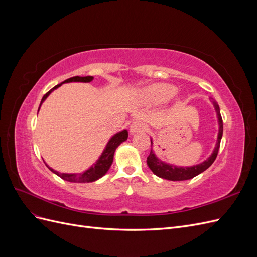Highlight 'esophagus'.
<instances>
[{
	"label": "esophagus",
	"instance_id": "34e87169",
	"mask_svg": "<svg viewBox=\"0 0 257 257\" xmlns=\"http://www.w3.org/2000/svg\"><path fill=\"white\" fill-rule=\"evenodd\" d=\"M148 130V125L146 123L142 122V121H136L134 122L133 124H132L131 127H130V132L131 134H134L136 133V132H144V131H147Z\"/></svg>",
	"mask_w": 257,
	"mask_h": 257
}]
</instances>
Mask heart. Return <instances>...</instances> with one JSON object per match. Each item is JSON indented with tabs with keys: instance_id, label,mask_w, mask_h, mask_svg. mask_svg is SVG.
Segmentation results:
<instances>
[{
	"instance_id": "obj_1",
	"label": "heart",
	"mask_w": 257,
	"mask_h": 257,
	"mask_svg": "<svg viewBox=\"0 0 257 257\" xmlns=\"http://www.w3.org/2000/svg\"><path fill=\"white\" fill-rule=\"evenodd\" d=\"M176 93L177 89L174 85L168 83H157L147 88L143 93L142 98L147 104L155 105L167 102Z\"/></svg>"
}]
</instances>
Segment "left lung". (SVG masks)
<instances>
[{
    "instance_id": "left-lung-1",
    "label": "left lung",
    "mask_w": 257,
    "mask_h": 257,
    "mask_svg": "<svg viewBox=\"0 0 257 257\" xmlns=\"http://www.w3.org/2000/svg\"><path fill=\"white\" fill-rule=\"evenodd\" d=\"M213 105L215 107L217 118H219L220 130H219V136H217L216 147H215L213 153L211 154V157H210L204 163H201V164L196 165V166L176 167L173 165H167V164H165V163L161 162L157 157H155L154 153L151 150L150 155L147 159V164L152 170L153 174H155L160 178L167 179V180L182 181V180H189V179L196 177L197 175L205 172L207 168H209L212 165V163L215 161V159L217 157V153H219L220 144H221V139H222V135H223V120H222L221 112H220V107H219V104H217L214 99H213ZM151 144H152V141H151Z\"/></svg>"
}]
</instances>
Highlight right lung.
<instances>
[{
	"label": "right lung",
	"instance_id": "obj_1",
	"mask_svg": "<svg viewBox=\"0 0 257 257\" xmlns=\"http://www.w3.org/2000/svg\"><path fill=\"white\" fill-rule=\"evenodd\" d=\"M92 79H93L92 76H85V77L75 76V77H72V78H68V79L64 80L63 82L57 84L56 87H53L50 91H48L47 93H46V94L42 98L41 105H42V103L44 102V100L47 98V96L50 94L51 91L59 88L62 83L73 82V81L90 82V81H92ZM41 105H40V107H41ZM40 107H38V110H40ZM127 136H128V134H127V131L126 130H124V131L120 132V133L112 136V138L110 139L109 143L107 144L106 149L104 150L103 154L100 155V158L96 162V164H94V166L91 167L90 169L87 170V172H84L82 174H61V173L56 172V170H53L49 166H47V164H46V166H47L52 173H54L56 175H58L60 178L63 179V180H66V181H69V182H80V183H83V182H93V181L97 180V179H99L100 177H103L108 172V169L110 168V166L112 164L113 154H114L115 149H116V148H118V146L121 143H123L124 141H126Z\"/></svg>",
	"mask_w": 257,
	"mask_h": 257
}]
</instances>
